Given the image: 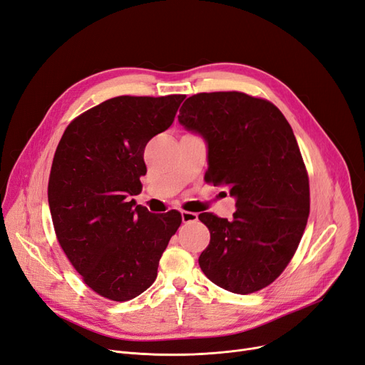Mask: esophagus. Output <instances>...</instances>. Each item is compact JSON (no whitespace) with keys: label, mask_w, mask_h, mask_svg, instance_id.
Instances as JSON below:
<instances>
[{"label":"esophagus","mask_w":365,"mask_h":365,"mask_svg":"<svg viewBox=\"0 0 365 365\" xmlns=\"http://www.w3.org/2000/svg\"><path fill=\"white\" fill-rule=\"evenodd\" d=\"M182 220H183V223L197 222L198 220V215L192 213V212H182Z\"/></svg>","instance_id":"34e87169"}]
</instances>
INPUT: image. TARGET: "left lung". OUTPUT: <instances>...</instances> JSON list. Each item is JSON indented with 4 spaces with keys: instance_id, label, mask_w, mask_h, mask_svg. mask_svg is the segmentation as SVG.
Wrapping results in <instances>:
<instances>
[{
    "instance_id": "1",
    "label": "left lung",
    "mask_w": 365,
    "mask_h": 365,
    "mask_svg": "<svg viewBox=\"0 0 365 365\" xmlns=\"http://www.w3.org/2000/svg\"><path fill=\"white\" fill-rule=\"evenodd\" d=\"M178 118L207 143L208 182L237 201L231 222L198 216L210 231L201 271L227 292H259L289 264L309 216V179L294 133L275 105L240 91L190 96Z\"/></svg>"
}]
</instances>
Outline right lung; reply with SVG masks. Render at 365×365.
Segmentation results:
<instances>
[{
  "label": "right lung",
  "instance_id": "add662e5",
  "mask_svg": "<svg viewBox=\"0 0 365 365\" xmlns=\"http://www.w3.org/2000/svg\"><path fill=\"white\" fill-rule=\"evenodd\" d=\"M183 94L118 96L76 117L57 145L48 205L57 241L93 292L125 302L157 278L182 216L152 215L131 200L146 175V143L165 131Z\"/></svg>",
  "mask_w": 365,
  "mask_h": 365
}]
</instances>
